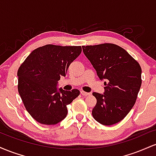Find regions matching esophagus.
I'll list each match as a JSON object with an SVG mask.
<instances>
[{"instance_id":"obj_1","label":"esophagus","mask_w":156,"mask_h":156,"mask_svg":"<svg viewBox=\"0 0 156 156\" xmlns=\"http://www.w3.org/2000/svg\"><path fill=\"white\" fill-rule=\"evenodd\" d=\"M80 94H81L83 96H87V95H89V93L83 92V91H81V92H80Z\"/></svg>"}]
</instances>
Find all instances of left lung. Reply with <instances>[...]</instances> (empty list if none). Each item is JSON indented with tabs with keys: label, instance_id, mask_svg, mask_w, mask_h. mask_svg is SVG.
<instances>
[{
	"label": "left lung",
	"instance_id": "obj_1",
	"mask_svg": "<svg viewBox=\"0 0 156 156\" xmlns=\"http://www.w3.org/2000/svg\"><path fill=\"white\" fill-rule=\"evenodd\" d=\"M84 55L104 82L103 94L93 92L96 105L92 116L112 125L122 120L133 108L141 85L140 65L125 49L114 44L82 46Z\"/></svg>",
	"mask_w": 156,
	"mask_h": 156
}]
</instances>
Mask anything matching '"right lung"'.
Returning a JSON list of instances; mask_svg holds the SVG:
<instances>
[{
  "label": "right lung",
  "instance_id": "right-lung-1",
  "mask_svg": "<svg viewBox=\"0 0 156 156\" xmlns=\"http://www.w3.org/2000/svg\"><path fill=\"white\" fill-rule=\"evenodd\" d=\"M81 53L80 46L46 44L30 53L20 67L18 92L28 112L43 125H55L67 117V105L80 94L78 89L58 88L69 64Z\"/></svg>",
  "mask_w": 156,
  "mask_h": 156
}]
</instances>
